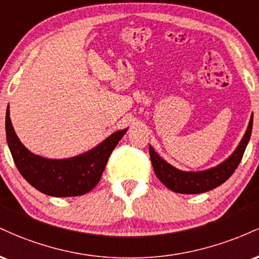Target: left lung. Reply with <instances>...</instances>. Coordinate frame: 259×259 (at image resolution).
Listing matches in <instances>:
<instances>
[{"mask_svg":"<svg viewBox=\"0 0 259 259\" xmlns=\"http://www.w3.org/2000/svg\"><path fill=\"white\" fill-rule=\"evenodd\" d=\"M252 124H253V114L251 115L247 130L234 153L221 164L207 169V170L184 171L177 169L165 162L162 157H159L158 153L150 145V158L152 162L154 173L168 189L178 192V194H202V192L215 189L231 177V174L241 162L243 152H245L249 138H251Z\"/></svg>","mask_w":259,"mask_h":259,"instance_id":"left-lung-1","label":"left lung"}]
</instances>
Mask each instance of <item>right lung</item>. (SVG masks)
I'll return each mask as SVG.
<instances>
[{"mask_svg":"<svg viewBox=\"0 0 259 259\" xmlns=\"http://www.w3.org/2000/svg\"><path fill=\"white\" fill-rule=\"evenodd\" d=\"M127 129L118 130L88 152L64 159H50L37 156L18 139L6 112V136L12 157L23 178L45 195L73 197L91 191L99 184L112 151Z\"/></svg>","mask_w":259,"mask_h":259,"instance_id":"obj_1","label":"right lung"}]
</instances>
